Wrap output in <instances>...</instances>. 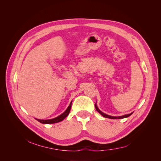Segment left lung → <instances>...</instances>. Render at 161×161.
Masks as SVG:
<instances>
[{"label": "left lung", "instance_id": "1", "mask_svg": "<svg viewBox=\"0 0 161 161\" xmlns=\"http://www.w3.org/2000/svg\"><path fill=\"white\" fill-rule=\"evenodd\" d=\"M95 108L96 109V111H97L101 115H102L103 117H105V118H108V119H124V118H127L128 116H130V115H131L133 114V113H130V114H125V115H123V116H110V115H108V114H106L105 113H103V112H102L97 107V105H96V103H95Z\"/></svg>", "mask_w": 161, "mask_h": 161}]
</instances>
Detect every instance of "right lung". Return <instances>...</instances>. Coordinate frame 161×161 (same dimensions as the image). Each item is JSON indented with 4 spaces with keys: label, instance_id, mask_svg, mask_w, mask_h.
<instances>
[{
    "label": "right lung",
    "instance_id": "obj_1",
    "mask_svg": "<svg viewBox=\"0 0 161 161\" xmlns=\"http://www.w3.org/2000/svg\"><path fill=\"white\" fill-rule=\"evenodd\" d=\"M72 102H70L69 106L67 108V109H66V111L64 112L63 113H62L61 115L58 116L56 118H54V119H49V120H39L37 119H36V120H37V121H39V122H41V124H54V123H58L59 122L62 120H63L65 118L69 115L70 109H71V104H72Z\"/></svg>",
    "mask_w": 161,
    "mask_h": 161
}]
</instances>
